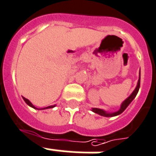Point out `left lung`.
Listing matches in <instances>:
<instances>
[{"label": "left lung", "mask_w": 156, "mask_h": 156, "mask_svg": "<svg viewBox=\"0 0 156 156\" xmlns=\"http://www.w3.org/2000/svg\"><path fill=\"white\" fill-rule=\"evenodd\" d=\"M140 81H141V72H140V75H139V79L138 82H137V85H136V88L133 91V93L131 94L130 96L127 98V99L124 101L122 103L120 106V109L118 110L117 112H114V113H107L105 112V110H101V109H97V108H92V111L96 114H98V115H101V116H105V117H113V116H116V115H119L122 114V113L126 110V108L129 105L131 102L133 101V100L136 97V94L138 92L139 88H140Z\"/></svg>", "instance_id": "1"}]
</instances>
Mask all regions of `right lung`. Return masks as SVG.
I'll list each match as a JSON object with an SVG mask.
<instances>
[{"label":"right lung","mask_w":156,"mask_h":156,"mask_svg":"<svg viewBox=\"0 0 156 156\" xmlns=\"http://www.w3.org/2000/svg\"><path fill=\"white\" fill-rule=\"evenodd\" d=\"M23 99L24 100V101L26 102V104H28V105H29V106L33 107V108H34V109H37V108H36V107L34 106V105H33L32 104V103H31V102L29 101H28V99H26L25 97H23ZM55 105H51V106L46 107V108H44V109H49V108H53V107H55Z\"/></svg>","instance_id":"obj_1"}]
</instances>
